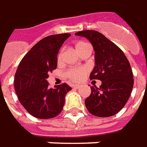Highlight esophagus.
<instances>
[{"mask_svg":"<svg viewBox=\"0 0 147 147\" xmlns=\"http://www.w3.org/2000/svg\"><path fill=\"white\" fill-rule=\"evenodd\" d=\"M80 87V85H79V84H73L72 85V88H74V89H79Z\"/></svg>","mask_w":147,"mask_h":147,"instance_id":"1","label":"esophagus"}]
</instances>
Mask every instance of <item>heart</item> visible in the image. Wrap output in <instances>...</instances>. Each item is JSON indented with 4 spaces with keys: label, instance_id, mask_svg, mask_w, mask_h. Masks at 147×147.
I'll return each instance as SVG.
<instances>
[{
    "label": "heart",
    "instance_id": "b5f03b06",
    "mask_svg": "<svg viewBox=\"0 0 147 147\" xmlns=\"http://www.w3.org/2000/svg\"><path fill=\"white\" fill-rule=\"evenodd\" d=\"M90 48L89 45L84 41H80L76 45V49L80 55L86 50L87 49ZM63 49H62L58 53L57 56V61L58 63H61L63 61ZM89 71V69L85 67H72V68L68 69L66 72L65 76L67 79H69L72 82H80L83 80L85 76L87 75Z\"/></svg>",
    "mask_w": 147,
    "mask_h": 147
}]
</instances>
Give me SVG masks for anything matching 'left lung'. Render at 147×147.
Masks as SVG:
<instances>
[{
    "instance_id": "8db88e82",
    "label": "left lung",
    "mask_w": 147,
    "mask_h": 147,
    "mask_svg": "<svg viewBox=\"0 0 147 147\" xmlns=\"http://www.w3.org/2000/svg\"><path fill=\"white\" fill-rule=\"evenodd\" d=\"M93 45L95 67L90 80H99V88L91 86V94L85 99L89 112L98 117H109L118 113L128 102L134 87V76L124 52L102 33L85 30L76 33Z\"/></svg>"
}]
</instances>
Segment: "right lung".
I'll list each match as a JSON object with an SVG mask.
<instances>
[{
	"instance_id": "1",
	"label": "right lung",
	"mask_w": 147,
	"mask_h": 147,
	"mask_svg": "<svg viewBox=\"0 0 147 147\" xmlns=\"http://www.w3.org/2000/svg\"><path fill=\"white\" fill-rule=\"evenodd\" d=\"M69 33L51 35L40 40L24 56L14 77L18 101L29 114L50 119L61 113L65 96L71 88L67 84L49 88V73L57 68V54Z\"/></svg>"
}]
</instances>
